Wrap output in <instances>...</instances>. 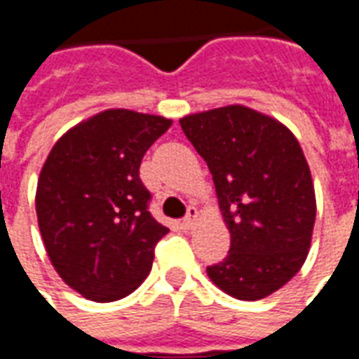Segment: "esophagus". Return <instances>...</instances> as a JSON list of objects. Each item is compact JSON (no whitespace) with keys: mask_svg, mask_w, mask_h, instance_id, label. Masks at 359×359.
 <instances>
[{"mask_svg":"<svg viewBox=\"0 0 359 359\" xmlns=\"http://www.w3.org/2000/svg\"><path fill=\"white\" fill-rule=\"evenodd\" d=\"M196 219H198V210H196V208H188L187 215H184V219H182L180 226H182V229H187V231H188V229H192V226H194Z\"/></svg>","mask_w":359,"mask_h":359,"instance_id":"esophagus-1","label":"esophagus"}]
</instances>
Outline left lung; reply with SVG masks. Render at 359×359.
Masks as SVG:
<instances>
[{
  "label": "left lung",
  "instance_id": "obj_1",
  "mask_svg": "<svg viewBox=\"0 0 359 359\" xmlns=\"http://www.w3.org/2000/svg\"><path fill=\"white\" fill-rule=\"evenodd\" d=\"M210 167L231 250L208 275L238 300H262L300 271L316 223V192L300 144L283 123L244 105L180 118Z\"/></svg>",
  "mask_w": 359,
  "mask_h": 359
}]
</instances>
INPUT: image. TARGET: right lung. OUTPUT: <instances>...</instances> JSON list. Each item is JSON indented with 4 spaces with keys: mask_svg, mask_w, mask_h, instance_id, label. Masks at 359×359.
<instances>
[{
    "mask_svg": "<svg viewBox=\"0 0 359 359\" xmlns=\"http://www.w3.org/2000/svg\"><path fill=\"white\" fill-rule=\"evenodd\" d=\"M171 118L107 109L73 126L38 179L36 215L59 277L94 302H115L148 277L156 244L169 229L148 211L140 180L149 146Z\"/></svg>",
    "mask_w": 359,
    "mask_h": 359,
    "instance_id": "1",
    "label": "right lung"
}]
</instances>
